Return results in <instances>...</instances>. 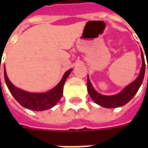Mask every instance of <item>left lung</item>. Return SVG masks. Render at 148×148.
<instances>
[{
  "mask_svg": "<svg viewBox=\"0 0 148 148\" xmlns=\"http://www.w3.org/2000/svg\"><path fill=\"white\" fill-rule=\"evenodd\" d=\"M141 56H142V60H143V64H142V67H141L138 77H137V79L134 82L130 83L119 94L114 95H103L99 94L92 86L89 77H87V90H88V93L90 96L91 97V99H93L96 104H98L102 107H105V108L120 107V106L126 105L128 101H130L133 99L135 94L138 92V89L143 83V78H144L145 60H144V56H143L142 50H141Z\"/></svg>",
  "mask_w": 148,
  "mask_h": 148,
  "instance_id": "obj_1",
  "label": "left lung"
}]
</instances>
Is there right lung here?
<instances>
[{
	"mask_svg": "<svg viewBox=\"0 0 148 148\" xmlns=\"http://www.w3.org/2000/svg\"><path fill=\"white\" fill-rule=\"evenodd\" d=\"M71 70L72 69L66 71L61 82L54 88L45 93H31L15 87L9 80L5 68L4 69V77L10 92L23 107L31 110L43 111L53 107L62 98L63 93V86Z\"/></svg>",
	"mask_w": 148,
	"mask_h": 148,
	"instance_id": "1",
	"label": "right lung"
}]
</instances>
